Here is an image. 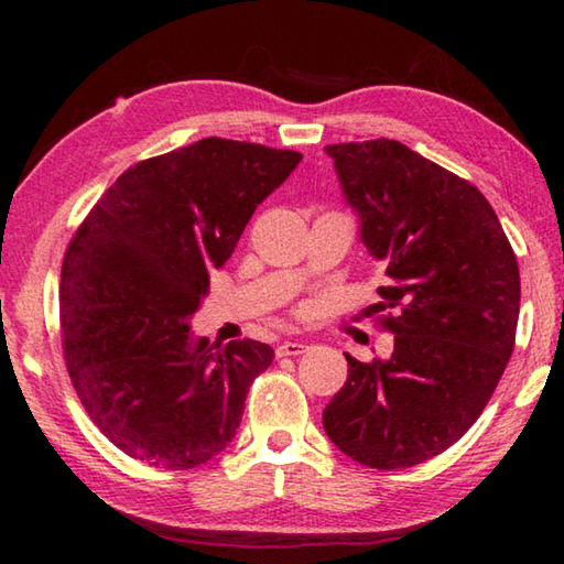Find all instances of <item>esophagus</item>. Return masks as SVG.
Instances as JSON below:
<instances>
[{
    "label": "esophagus",
    "instance_id": "1",
    "mask_svg": "<svg viewBox=\"0 0 564 564\" xmlns=\"http://www.w3.org/2000/svg\"><path fill=\"white\" fill-rule=\"evenodd\" d=\"M305 343L303 340H285L281 343L279 348H275V356L283 358V356H301V352H305Z\"/></svg>",
    "mask_w": 564,
    "mask_h": 564
}]
</instances>
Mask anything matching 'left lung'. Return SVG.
<instances>
[{
    "label": "left lung",
    "mask_w": 564,
    "mask_h": 564,
    "mask_svg": "<svg viewBox=\"0 0 564 564\" xmlns=\"http://www.w3.org/2000/svg\"><path fill=\"white\" fill-rule=\"evenodd\" d=\"M360 238L386 263L378 311L393 356L360 362L323 410L338 451L413 467L470 431L498 388L520 316L518 259L470 181L393 139L326 147Z\"/></svg>",
    "instance_id": "1"
}]
</instances>
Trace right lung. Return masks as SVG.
<instances>
[{"label": "right lung", "mask_w": 564, "mask_h": 564, "mask_svg": "<svg viewBox=\"0 0 564 564\" xmlns=\"http://www.w3.org/2000/svg\"><path fill=\"white\" fill-rule=\"evenodd\" d=\"M303 156L208 137L139 161L104 191L62 263V346L104 437L164 470L204 465L234 441L273 348H208L188 321L248 218Z\"/></svg>", "instance_id": "obj_1"}]
</instances>
